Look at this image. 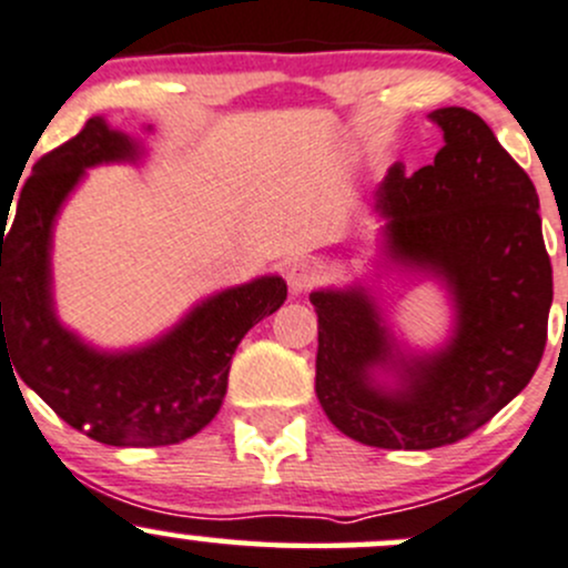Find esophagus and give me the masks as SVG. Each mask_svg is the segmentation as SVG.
<instances>
[{"label": "esophagus", "mask_w": 568, "mask_h": 568, "mask_svg": "<svg viewBox=\"0 0 568 568\" xmlns=\"http://www.w3.org/2000/svg\"><path fill=\"white\" fill-rule=\"evenodd\" d=\"M316 278H320V271H316L308 260H297L286 267V284H290L292 295H303V292H308L311 286L316 284Z\"/></svg>", "instance_id": "1"}]
</instances>
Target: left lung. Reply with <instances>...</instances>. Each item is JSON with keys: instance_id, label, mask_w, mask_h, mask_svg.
<instances>
[{"instance_id": "left-lung-1", "label": "left lung", "mask_w": 568, "mask_h": 568, "mask_svg": "<svg viewBox=\"0 0 568 568\" xmlns=\"http://www.w3.org/2000/svg\"><path fill=\"white\" fill-rule=\"evenodd\" d=\"M436 160L389 168L376 192L384 254L447 286L455 331L412 355L363 286L311 292L320 316L316 398L327 419L379 449H436L474 433L530 382L547 344L552 265L539 197L490 126L466 108H438ZM396 376L395 385L378 371Z\"/></svg>"}]
</instances>
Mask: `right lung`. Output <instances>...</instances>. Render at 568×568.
<instances>
[{
  "label": "right lung",
  "mask_w": 568,
  "mask_h": 568,
  "mask_svg": "<svg viewBox=\"0 0 568 568\" xmlns=\"http://www.w3.org/2000/svg\"><path fill=\"white\" fill-rule=\"evenodd\" d=\"M138 160V140L94 115L34 162L8 234L10 200L2 203V365L13 359L16 376L67 425L111 447H164L203 430L227 393L241 338L286 301L282 276L230 286L173 331L126 352H100L67 331L53 308L57 213L87 168Z\"/></svg>",
  "instance_id": "right-lung-1"
}]
</instances>
